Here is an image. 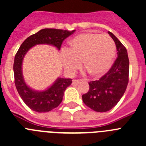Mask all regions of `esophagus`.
Returning <instances> with one entry per match:
<instances>
[{"instance_id":"obj_1","label":"esophagus","mask_w":146,"mask_h":146,"mask_svg":"<svg viewBox=\"0 0 146 146\" xmlns=\"http://www.w3.org/2000/svg\"><path fill=\"white\" fill-rule=\"evenodd\" d=\"M81 81H82V80H73L72 83H73V84H79Z\"/></svg>"}]
</instances>
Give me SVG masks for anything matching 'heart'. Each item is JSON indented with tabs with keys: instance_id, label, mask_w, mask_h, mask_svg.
<instances>
[{
	"instance_id": "heart-1",
	"label": "heart",
	"mask_w": 146,
	"mask_h": 146,
	"mask_svg": "<svg viewBox=\"0 0 146 146\" xmlns=\"http://www.w3.org/2000/svg\"><path fill=\"white\" fill-rule=\"evenodd\" d=\"M115 44L108 34L85 33L72 38L69 47L62 52V64L69 74L80 66V61L94 77L105 74L112 65Z\"/></svg>"
}]
</instances>
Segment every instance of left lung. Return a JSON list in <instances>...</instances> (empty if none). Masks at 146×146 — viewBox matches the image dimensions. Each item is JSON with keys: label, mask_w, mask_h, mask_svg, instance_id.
<instances>
[{"label": "left lung", "mask_w": 146, "mask_h": 146, "mask_svg": "<svg viewBox=\"0 0 146 146\" xmlns=\"http://www.w3.org/2000/svg\"><path fill=\"white\" fill-rule=\"evenodd\" d=\"M108 33L116 45L118 58L100 79L88 82V91L82 96L86 105L99 113L108 111L118 104L129 82V61L127 50L114 34L111 32Z\"/></svg>", "instance_id": "1"}]
</instances>
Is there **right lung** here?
<instances>
[{"instance_id": "add662e5", "label": "right lung", "mask_w": 146, "mask_h": 146, "mask_svg": "<svg viewBox=\"0 0 146 146\" xmlns=\"http://www.w3.org/2000/svg\"><path fill=\"white\" fill-rule=\"evenodd\" d=\"M75 31H64L55 28H44L30 36L23 42L15 57L14 74L17 92L27 106L37 113H46L57 108L63 100L65 90L72 84L70 78L58 77L53 84L42 91H37L27 86L23 75L22 65L24 56L30 49L36 44H50L60 50L67 37Z\"/></svg>"}]
</instances>
